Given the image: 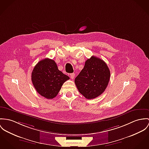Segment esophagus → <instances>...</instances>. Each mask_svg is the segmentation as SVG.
<instances>
[{
  "instance_id": "34e87169",
  "label": "esophagus",
  "mask_w": 149,
  "mask_h": 149,
  "mask_svg": "<svg viewBox=\"0 0 149 149\" xmlns=\"http://www.w3.org/2000/svg\"><path fill=\"white\" fill-rule=\"evenodd\" d=\"M69 76H70V77L71 79H73L74 78L75 74H74V73H70V74H69Z\"/></svg>"
}]
</instances>
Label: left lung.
I'll list each match as a JSON object with an SVG mask.
<instances>
[{"instance_id":"1","label":"left lung","mask_w":149,"mask_h":149,"mask_svg":"<svg viewBox=\"0 0 149 149\" xmlns=\"http://www.w3.org/2000/svg\"><path fill=\"white\" fill-rule=\"evenodd\" d=\"M110 77L107 64L101 59L92 56L74 80L78 91L87 99H93L106 89Z\"/></svg>"}]
</instances>
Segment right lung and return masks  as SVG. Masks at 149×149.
<instances>
[{"mask_svg":"<svg viewBox=\"0 0 149 149\" xmlns=\"http://www.w3.org/2000/svg\"><path fill=\"white\" fill-rule=\"evenodd\" d=\"M31 79L39 94L47 99H52L69 77L58 70L54 60L46 58L35 65L32 72Z\"/></svg>","mask_w":149,"mask_h":149,"instance_id":"obj_1","label":"right lung"}]
</instances>
